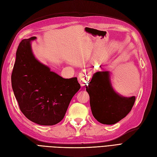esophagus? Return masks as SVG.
Returning a JSON list of instances; mask_svg holds the SVG:
<instances>
[{
    "mask_svg": "<svg viewBox=\"0 0 157 157\" xmlns=\"http://www.w3.org/2000/svg\"><path fill=\"white\" fill-rule=\"evenodd\" d=\"M78 82L80 83V85H81L82 87H83L87 85V83H89V78H88L87 75L83 76V75H81L79 76Z\"/></svg>",
    "mask_w": 157,
    "mask_h": 157,
    "instance_id": "34e87169",
    "label": "esophagus"
}]
</instances>
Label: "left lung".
Masks as SVG:
<instances>
[{
    "label": "left lung",
    "instance_id": "8db88e82",
    "mask_svg": "<svg viewBox=\"0 0 157 157\" xmlns=\"http://www.w3.org/2000/svg\"><path fill=\"white\" fill-rule=\"evenodd\" d=\"M86 91L90 95L92 114L102 124L119 122L129 113L135 101V96L124 97L114 90L109 71L95 72Z\"/></svg>",
    "mask_w": 157,
    "mask_h": 157
}]
</instances>
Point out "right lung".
Returning <instances> with one entry per match:
<instances>
[{
    "mask_svg": "<svg viewBox=\"0 0 157 157\" xmlns=\"http://www.w3.org/2000/svg\"><path fill=\"white\" fill-rule=\"evenodd\" d=\"M24 39L16 54L12 87L21 111L31 121L54 125L61 121L74 95L79 90L78 78H63L36 58L31 42Z\"/></svg>",
    "mask_w": 157,
    "mask_h": 157,
    "instance_id": "1",
    "label": "right lung"
}]
</instances>
